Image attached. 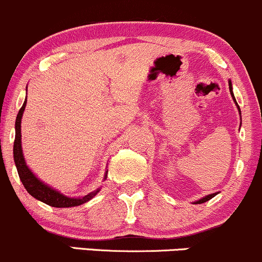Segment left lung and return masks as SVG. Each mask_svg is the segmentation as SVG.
Returning <instances> with one entry per match:
<instances>
[{"mask_svg":"<svg viewBox=\"0 0 262 262\" xmlns=\"http://www.w3.org/2000/svg\"><path fill=\"white\" fill-rule=\"evenodd\" d=\"M229 90H230V95H231V98H233V100H234L235 105H236L237 110H239V114H240V119H242V111H240V107H239V105H237L236 100H235V96H234V93H233V85H231V80H229ZM240 126H242V122H240ZM216 194H218V193H213V194H209V195H205V196H203L202 199H199V201L194 202V204H202V203H205V202L210 201V199H211V198H214V196H215Z\"/></svg>","mask_w":262,"mask_h":262,"instance_id":"8db88e82","label":"left lung"}]
</instances>
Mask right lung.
Instances as JSON below:
<instances>
[{
  "mask_svg": "<svg viewBox=\"0 0 262 262\" xmlns=\"http://www.w3.org/2000/svg\"><path fill=\"white\" fill-rule=\"evenodd\" d=\"M26 104H27V99L23 102L22 107L19 108L18 115L16 119V137H14V145H13V160L14 164L17 167V172H18L20 182L25 186L26 190L31 194L33 198L38 199V201L46 203V204L51 205V207L55 208H70V207H78V205L84 204V203L89 202L90 199H93L98 193L100 192V188H98L94 192L89 193V194L84 196H79V198H70L61 194L59 190L54 189V188L48 186V184L44 183L43 181H40L39 178L29 169L25 160V156H23V149H22V135H20V122H22V116L25 113ZM107 170L105 173L104 179H106Z\"/></svg>",
  "mask_w": 262,
  "mask_h": 262,
  "instance_id": "right-lung-1",
  "label": "right lung"
}]
</instances>
